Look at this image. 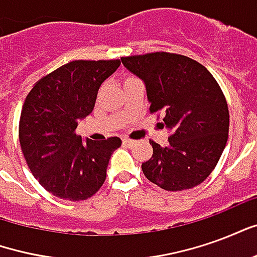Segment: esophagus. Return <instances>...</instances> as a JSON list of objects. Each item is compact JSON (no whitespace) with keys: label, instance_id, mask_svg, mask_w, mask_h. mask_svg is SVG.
I'll list each match as a JSON object with an SVG mask.
<instances>
[{"label":"esophagus","instance_id":"1","mask_svg":"<svg viewBox=\"0 0 257 257\" xmlns=\"http://www.w3.org/2000/svg\"><path fill=\"white\" fill-rule=\"evenodd\" d=\"M122 143H123V146H126V147H132V146H135V140L123 139Z\"/></svg>","mask_w":257,"mask_h":257}]
</instances>
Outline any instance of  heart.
<instances>
[{
	"label": "heart",
	"mask_w": 257,
	"mask_h": 257,
	"mask_svg": "<svg viewBox=\"0 0 257 257\" xmlns=\"http://www.w3.org/2000/svg\"><path fill=\"white\" fill-rule=\"evenodd\" d=\"M134 79H136V78H134V77H126V78H125V81H123V85L128 84V82H131V81H134Z\"/></svg>",
	"instance_id": "obj_1"
}]
</instances>
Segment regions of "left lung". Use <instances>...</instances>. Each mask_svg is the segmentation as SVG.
Here are the masks:
<instances>
[{
  "instance_id": "8db88e82",
  "label": "left lung",
  "mask_w": 257,
  "mask_h": 257,
  "mask_svg": "<svg viewBox=\"0 0 257 257\" xmlns=\"http://www.w3.org/2000/svg\"><path fill=\"white\" fill-rule=\"evenodd\" d=\"M143 79L150 112L162 114L169 132L165 147L150 140L153 157L142 164L145 176L167 191L193 189L219 162L228 138L230 114L213 75L193 59L169 52L121 58Z\"/></svg>"
}]
</instances>
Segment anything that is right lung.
Listing matches in <instances>:
<instances>
[{
	"label": "right lung",
	"mask_w": 257,
	"mask_h": 257,
	"mask_svg": "<svg viewBox=\"0 0 257 257\" xmlns=\"http://www.w3.org/2000/svg\"><path fill=\"white\" fill-rule=\"evenodd\" d=\"M121 62L74 60L42 77L26 97L19 122L23 156L34 178L62 199L90 198L106 180L110 157L119 138L101 142L75 134L95 107L100 85Z\"/></svg>",
	"instance_id": "add662e5"
}]
</instances>
